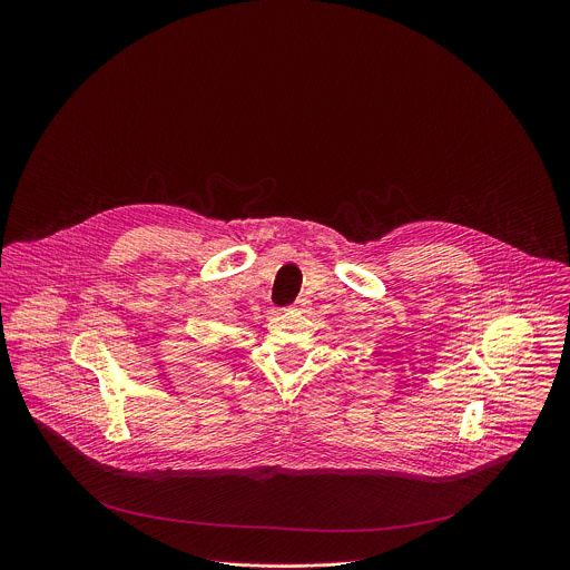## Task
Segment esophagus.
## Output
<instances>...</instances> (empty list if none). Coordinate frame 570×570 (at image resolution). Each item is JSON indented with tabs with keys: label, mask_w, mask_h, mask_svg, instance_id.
I'll use <instances>...</instances> for the list:
<instances>
[{
	"label": "esophagus",
	"mask_w": 570,
	"mask_h": 570,
	"mask_svg": "<svg viewBox=\"0 0 570 570\" xmlns=\"http://www.w3.org/2000/svg\"><path fill=\"white\" fill-rule=\"evenodd\" d=\"M306 306H308V299H306V297H299V299L295 302V306H293V308H295V311H304Z\"/></svg>",
	"instance_id": "obj_1"
}]
</instances>
